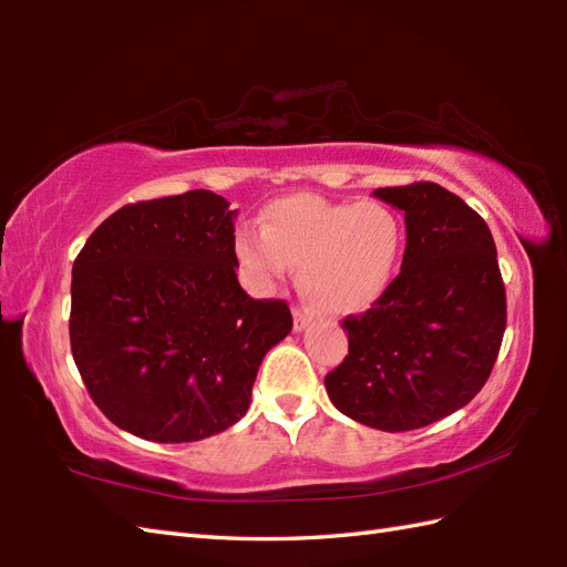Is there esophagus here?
Wrapping results in <instances>:
<instances>
[{"instance_id": "1", "label": "esophagus", "mask_w": 567, "mask_h": 567, "mask_svg": "<svg viewBox=\"0 0 567 567\" xmlns=\"http://www.w3.org/2000/svg\"><path fill=\"white\" fill-rule=\"evenodd\" d=\"M292 317H295V329H297V331H302V329L309 327L311 315H309V311H307L305 307H295V309H292Z\"/></svg>"}]
</instances>
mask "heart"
Segmentation results:
<instances>
[{
  "instance_id": "b5f03b06",
  "label": "heart",
  "mask_w": 567,
  "mask_h": 567,
  "mask_svg": "<svg viewBox=\"0 0 567 567\" xmlns=\"http://www.w3.org/2000/svg\"><path fill=\"white\" fill-rule=\"evenodd\" d=\"M404 244L400 216L380 202L295 195L272 202L260 234L240 231L236 256L265 280L299 268V290L329 315H360L388 290Z\"/></svg>"
}]
</instances>
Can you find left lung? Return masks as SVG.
Listing matches in <instances>:
<instances>
[{
    "label": "left lung",
    "instance_id": "8db88e82",
    "mask_svg": "<svg viewBox=\"0 0 567 567\" xmlns=\"http://www.w3.org/2000/svg\"><path fill=\"white\" fill-rule=\"evenodd\" d=\"M404 212L402 270L363 315L343 319L348 355L323 382L333 406L380 431L429 426L485 388L507 327L495 238L436 183L380 187Z\"/></svg>",
    "mask_w": 567,
    "mask_h": 567
}]
</instances>
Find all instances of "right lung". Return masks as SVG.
Segmentation results:
<instances>
[{
  "instance_id": "add662e5",
  "label": "right lung",
  "mask_w": 567,
  "mask_h": 567,
  "mask_svg": "<svg viewBox=\"0 0 567 567\" xmlns=\"http://www.w3.org/2000/svg\"><path fill=\"white\" fill-rule=\"evenodd\" d=\"M234 212L209 189L126 204L72 265L70 348L92 402L138 439L187 443L248 412L285 299L236 277Z\"/></svg>"
}]
</instances>
